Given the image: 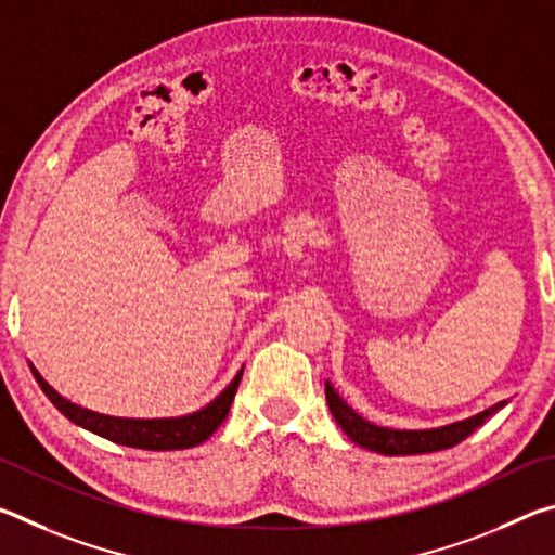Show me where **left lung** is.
<instances>
[{
  "label": "left lung",
  "instance_id": "1",
  "mask_svg": "<svg viewBox=\"0 0 555 555\" xmlns=\"http://www.w3.org/2000/svg\"><path fill=\"white\" fill-rule=\"evenodd\" d=\"M325 399L331 413L337 421L347 438L354 440L357 446L374 450L382 455H421V453H436V450H446L457 446L460 440H465L475 428H480L492 413L504 406V401L496 406L487 409L477 416H469L465 421H455V424L440 426V428H424V430H399V428H384L374 426L370 421H364L360 413L347 406L345 399L333 389L331 382H325Z\"/></svg>",
  "mask_w": 555,
  "mask_h": 555
}]
</instances>
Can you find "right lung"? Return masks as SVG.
<instances>
[{"label":"right lung","mask_w":555,"mask_h":555,"mask_svg":"<svg viewBox=\"0 0 555 555\" xmlns=\"http://www.w3.org/2000/svg\"><path fill=\"white\" fill-rule=\"evenodd\" d=\"M242 370L237 372V377L220 391V397H215L208 406H203L201 411L185 413V416L176 418H119L107 416V413L82 409L78 403L61 397V393L55 391L31 364L34 377L39 382L46 397H49L53 406L59 409L65 418H70L75 426L88 428L92 434L112 440V443L142 450H183L201 446L203 440H208L215 430L220 428L222 421L228 418L232 399L240 387Z\"/></svg>","instance_id":"add662e5"}]
</instances>
